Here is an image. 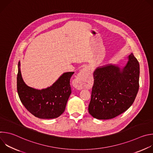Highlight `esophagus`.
I'll return each instance as SVG.
<instances>
[{
	"mask_svg": "<svg viewBox=\"0 0 153 153\" xmlns=\"http://www.w3.org/2000/svg\"><path fill=\"white\" fill-rule=\"evenodd\" d=\"M90 71L88 68H84L81 70L80 72L79 73L77 78L74 80L73 84L74 86L78 90L83 88V81L85 79V77L89 73Z\"/></svg>",
	"mask_w": 153,
	"mask_h": 153,
	"instance_id": "1",
	"label": "esophagus"
}]
</instances>
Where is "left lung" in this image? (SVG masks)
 I'll use <instances>...</instances> for the list:
<instances>
[{
	"label": "left lung",
	"instance_id": "1",
	"mask_svg": "<svg viewBox=\"0 0 153 153\" xmlns=\"http://www.w3.org/2000/svg\"><path fill=\"white\" fill-rule=\"evenodd\" d=\"M122 70L110 65L97 68L93 73L94 84L89 113L97 119H110L132 105L139 88V63L133 53Z\"/></svg>",
	"mask_w": 153,
	"mask_h": 153
}]
</instances>
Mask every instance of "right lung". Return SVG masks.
I'll return each instance as SVG.
<instances>
[{
    "instance_id": "obj_1",
    "label": "right lung",
    "mask_w": 153,
    "mask_h": 153,
    "mask_svg": "<svg viewBox=\"0 0 153 153\" xmlns=\"http://www.w3.org/2000/svg\"><path fill=\"white\" fill-rule=\"evenodd\" d=\"M18 63L17 89L20 101L27 110L40 119H54L65 111L71 93L70 79L74 72L63 74L50 87L41 90L27 86L22 77Z\"/></svg>"
}]
</instances>
